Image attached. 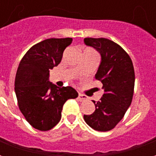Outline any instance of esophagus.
Returning <instances> with one entry per match:
<instances>
[{"mask_svg": "<svg viewBox=\"0 0 156 156\" xmlns=\"http://www.w3.org/2000/svg\"><path fill=\"white\" fill-rule=\"evenodd\" d=\"M78 99L79 100V101H84V100H86V99H87V96L79 93V94H78Z\"/></svg>", "mask_w": 156, "mask_h": 156, "instance_id": "esophagus-1", "label": "esophagus"}]
</instances>
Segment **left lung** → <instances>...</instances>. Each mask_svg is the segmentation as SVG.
Segmentation results:
<instances>
[{
  "label": "left lung",
  "instance_id": "left-lung-1",
  "mask_svg": "<svg viewBox=\"0 0 156 156\" xmlns=\"http://www.w3.org/2000/svg\"><path fill=\"white\" fill-rule=\"evenodd\" d=\"M84 42L101 54L95 78L103 83L105 94L99 101H94L95 111L92 115H84L83 119L95 130H111L124 118L132 102L134 88L133 62L127 52L109 39L86 37Z\"/></svg>",
  "mask_w": 156,
  "mask_h": 156
}]
</instances>
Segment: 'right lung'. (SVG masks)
<instances>
[{
    "label": "right lung",
    "instance_id": "1",
    "mask_svg": "<svg viewBox=\"0 0 156 156\" xmlns=\"http://www.w3.org/2000/svg\"><path fill=\"white\" fill-rule=\"evenodd\" d=\"M71 37L49 38L27 51L19 63L15 92L19 109L32 127L48 131L61 119L64 103L78 94L72 87L58 88L48 81L50 69L58 66Z\"/></svg>",
    "mask_w": 156,
    "mask_h": 156
}]
</instances>
